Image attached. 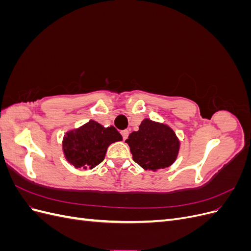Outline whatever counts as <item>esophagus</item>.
<instances>
[{
  "mask_svg": "<svg viewBox=\"0 0 251 251\" xmlns=\"http://www.w3.org/2000/svg\"><path fill=\"white\" fill-rule=\"evenodd\" d=\"M120 134H121V136H123L124 140H126L127 138V136H128V131L127 130H124V131L120 132Z\"/></svg>",
  "mask_w": 251,
  "mask_h": 251,
  "instance_id": "34e87169",
  "label": "esophagus"
}]
</instances>
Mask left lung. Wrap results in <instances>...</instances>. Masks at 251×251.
<instances>
[{
  "label": "left lung",
  "mask_w": 251,
  "mask_h": 251,
  "mask_svg": "<svg viewBox=\"0 0 251 251\" xmlns=\"http://www.w3.org/2000/svg\"><path fill=\"white\" fill-rule=\"evenodd\" d=\"M126 142L134 161L149 171L168 168L176 160L179 151V140L172 128L150 119H144L139 131L131 133Z\"/></svg>",
  "instance_id": "left-lung-1"
}]
</instances>
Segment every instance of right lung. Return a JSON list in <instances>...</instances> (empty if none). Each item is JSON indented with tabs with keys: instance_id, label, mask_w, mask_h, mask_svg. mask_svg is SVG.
I'll return each mask as SVG.
<instances>
[{
	"instance_id": "right-lung-1",
	"label": "right lung",
	"mask_w": 251,
	"mask_h": 251,
	"mask_svg": "<svg viewBox=\"0 0 251 251\" xmlns=\"http://www.w3.org/2000/svg\"><path fill=\"white\" fill-rule=\"evenodd\" d=\"M123 140L114 126L104 127L94 120L67 133L63 149L67 160L75 168L93 169L103 159L111 143Z\"/></svg>"
}]
</instances>
